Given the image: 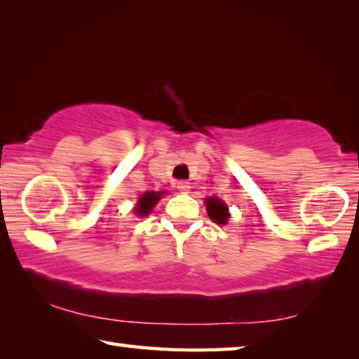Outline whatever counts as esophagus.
<instances>
[{
    "mask_svg": "<svg viewBox=\"0 0 359 359\" xmlns=\"http://www.w3.org/2000/svg\"><path fill=\"white\" fill-rule=\"evenodd\" d=\"M190 182H187V180H180V182H177V190L180 191V193H188L190 191Z\"/></svg>",
    "mask_w": 359,
    "mask_h": 359,
    "instance_id": "esophagus-1",
    "label": "esophagus"
}]
</instances>
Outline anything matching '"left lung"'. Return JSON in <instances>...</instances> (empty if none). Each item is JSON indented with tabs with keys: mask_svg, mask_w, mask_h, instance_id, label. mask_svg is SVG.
<instances>
[{
	"mask_svg": "<svg viewBox=\"0 0 359 359\" xmlns=\"http://www.w3.org/2000/svg\"><path fill=\"white\" fill-rule=\"evenodd\" d=\"M205 204H208V212H209L210 220H214L217 224H224L228 222L229 218L228 208L222 199L208 198L205 199Z\"/></svg>",
	"mask_w": 359,
	"mask_h": 359,
	"instance_id": "left-lung-1",
	"label": "left lung"
}]
</instances>
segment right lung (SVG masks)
I'll use <instances>...</instances> for the list:
<instances>
[{
  "instance_id": "1",
  "label": "right lung",
  "mask_w": 359,
  "mask_h": 359,
  "mask_svg": "<svg viewBox=\"0 0 359 359\" xmlns=\"http://www.w3.org/2000/svg\"><path fill=\"white\" fill-rule=\"evenodd\" d=\"M163 193H156V191H147L144 193L141 198H139V203H137V208L135 209L136 214L139 217H144L147 215L149 212L151 210V208L158 203V199L161 198Z\"/></svg>"
}]
</instances>
